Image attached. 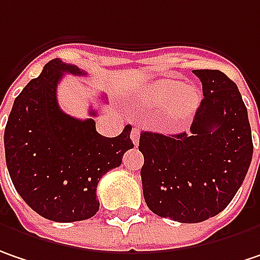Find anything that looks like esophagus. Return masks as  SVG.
Returning a JSON list of instances; mask_svg holds the SVG:
<instances>
[{"instance_id":"obj_1","label":"esophagus","mask_w":260,"mask_h":260,"mask_svg":"<svg viewBox=\"0 0 260 260\" xmlns=\"http://www.w3.org/2000/svg\"><path fill=\"white\" fill-rule=\"evenodd\" d=\"M131 140H132V143L135 145H138L140 143V128H134L132 132H131Z\"/></svg>"}]
</instances>
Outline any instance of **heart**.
Segmentation results:
<instances>
[{"instance_id":"1","label":"heart","mask_w":260,"mask_h":260,"mask_svg":"<svg viewBox=\"0 0 260 260\" xmlns=\"http://www.w3.org/2000/svg\"><path fill=\"white\" fill-rule=\"evenodd\" d=\"M140 101L148 109H166L168 122L179 125L190 120L196 113L202 94L194 85H184L181 81L163 78L147 85L140 95Z\"/></svg>"}]
</instances>
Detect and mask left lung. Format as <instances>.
Returning <instances> with one entry per match:
<instances>
[{
  "mask_svg": "<svg viewBox=\"0 0 260 260\" xmlns=\"http://www.w3.org/2000/svg\"><path fill=\"white\" fill-rule=\"evenodd\" d=\"M203 100L190 132H141V181L148 209L184 223L218 215L241 187L253 156L247 109L221 70H194Z\"/></svg>",
  "mask_w": 260,
  "mask_h": 260,
  "instance_id": "left-lung-1",
  "label": "left lung"
}]
</instances>
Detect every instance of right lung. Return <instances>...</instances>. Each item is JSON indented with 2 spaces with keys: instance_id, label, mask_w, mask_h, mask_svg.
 Wrapping results in <instances>:
<instances>
[{
  "instance_id": "add662e5",
  "label": "right lung",
  "mask_w": 260,
  "mask_h": 260,
  "mask_svg": "<svg viewBox=\"0 0 260 260\" xmlns=\"http://www.w3.org/2000/svg\"><path fill=\"white\" fill-rule=\"evenodd\" d=\"M64 73L86 75L54 58L16 97L4 148L13 185L27 206L45 219L75 222L99 212L95 191L101 176L120 166L134 143L131 125L107 138L97 132L94 119L81 120L61 112L57 85Z\"/></svg>"
}]
</instances>
